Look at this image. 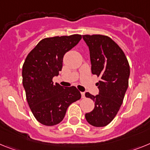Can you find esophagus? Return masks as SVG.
<instances>
[{
  "instance_id": "1",
  "label": "esophagus",
  "mask_w": 150,
  "mask_h": 150,
  "mask_svg": "<svg viewBox=\"0 0 150 150\" xmlns=\"http://www.w3.org/2000/svg\"><path fill=\"white\" fill-rule=\"evenodd\" d=\"M81 97H82V98H85V93H84V92H81Z\"/></svg>"
}]
</instances>
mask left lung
<instances>
[{
	"label": "left lung",
	"mask_w": 150,
	"mask_h": 150,
	"mask_svg": "<svg viewBox=\"0 0 150 150\" xmlns=\"http://www.w3.org/2000/svg\"><path fill=\"white\" fill-rule=\"evenodd\" d=\"M89 47L92 74L100 77L99 94L87 92L85 97L95 102L94 109L86 113V120L94 127L109 125L122 106L128 87L130 66L125 54L116 43L102 35H84Z\"/></svg>",
	"instance_id": "left-lung-1"
}]
</instances>
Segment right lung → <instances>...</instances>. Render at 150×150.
I'll list each match as a JSON object with an SVG mask.
<instances>
[{"label": "right lung", "mask_w": 150, "mask_h": 150, "mask_svg": "<svg viewBox=\"0 0 150 150\" xmlns=\"http://www.w3.org/2000/svg\"><path fill=\"white\" fill-rule=\"evenodd\" d=\"M81 35L42 39L28 54L23 66V84L35 118L44 125L53 126L64 118L70 104L81 99L75 87L64 88L53 82L62 67L65 53L78 44Z\"/></svg>", "instance_id": "obj_1"}]
</instances>
